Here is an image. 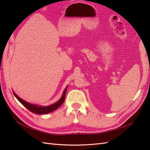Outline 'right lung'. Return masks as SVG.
Listing matches in <instances>:
<instances>
[{
    "instance_id": "add662e5",
    "label": "right lung",
    "mask_w": 150,
    "mask_h": 150,
    "mask_svg": "<svg viewBox=\"0 0 150 150\" xmlns=\"http://www.w3.org/2000/svg\"><path fill=\"white\" fill-rule=\"evenodd\" d=\"M67 87H68V86H67L66 88H65L64 91V92H63L62 96L61 98L57 102V103H54L52 105H47V106H42V105H37V104L29 103H28V102L23 100L22 98H21L20 97H18L14 92H13L14 96H15V97L18 100H19L20 103L22 105H23L27 109H28L29 111L32 112L33 113H35V114L46 115V114H47V113L52 112V111L56 110L57 109H58L62 104H63L64 101L65 100V93H66Z\"/></svg>"
}]
</instances>
